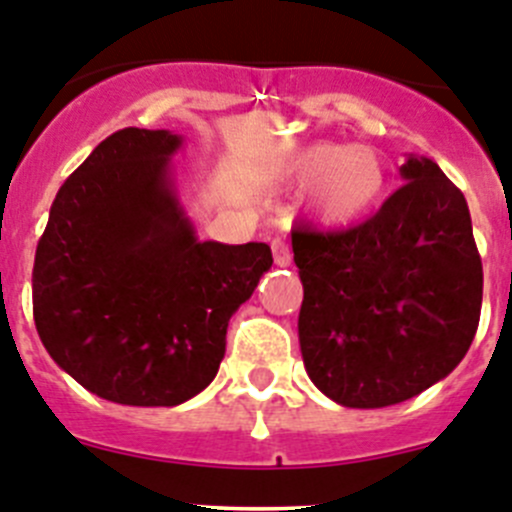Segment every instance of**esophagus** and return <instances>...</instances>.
Returning a JSON list of instances; mask_svg holds the SVG:
<instances>
[{"mask_svg": "<svg viewBox=\"0 0 512 512\" xmlns=\"http://www.w3.org/2000/svg\"><path fill=\"white\" fill-rule=\"evenodd\" d=\"M271 251H274V264L276 266L292 264V251H289V246L284 241H279V238H276V241L271 243Z\"/></svg>", "mask_w": 512, "mask_h": 512, "instance_id": "obj_1", "label": "esophagus"}]
</instances>
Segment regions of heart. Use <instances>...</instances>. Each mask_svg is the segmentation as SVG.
Instances as JSON below:
<instances>
[{"mask_svg": "<svg viewBox=\"0 0 512 512\" xmlns=\"http://www.w3.org/2000/svg\"><path fill=\"white\" fill-rule=\"evenodd\" d=\"M289 185L309 187V210L327 225H350L368 215L386 190V167L368 147L314 142L284 162Z\"/></svg>", "mask_w": 512, "mask_h": 512, "instance_id": "1", "label": "heart"}]
</instances>
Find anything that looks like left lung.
<instances>
[{
    "mask_svg": "<svg viewBox=\"0 0 512 512\" xmlns=\"http://www.w3.org/2000/svg\"><path fill=\"white\" fill-rule=\"evenodd\" d=\"M401 177L365 223L292 231L304 368L348 409L409 401L447 378L480 322L482 261L467 200L426 157L411 154Z\"/></svg>",
    "mask_w": 512,
    "mask_h": 512,
    "instance_id": "obj_1",
    "label": "left lung"
}]
</instances>
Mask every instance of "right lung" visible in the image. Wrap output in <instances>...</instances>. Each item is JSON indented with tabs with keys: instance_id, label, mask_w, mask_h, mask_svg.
Returning <instances> with one entry per match:
<instances>
[{
	"instance_id": "add662e5",
	"label": "right lung",
	"mask_w": 512,
	"mask_h": 512,
	"mask_svg": "<svg viewBox=\"0 0 512 512\" xmlns=\"http://www.w3.org/2000/svg\"><path fill=\"white\" fill-rule=\"evenodd\" d=\"M167 129H121L63 182L37 243L32 314L50 358L124 406L210 386L228 320L271 269L266 243L198 241L170 177Z\"/></svg>"
}]
</instances>
